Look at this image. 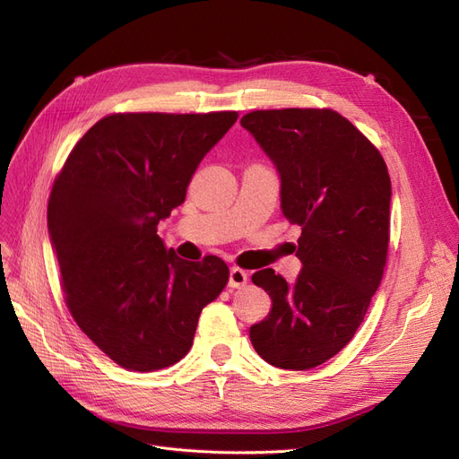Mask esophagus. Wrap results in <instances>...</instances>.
Masks as SVG:
<instances>
[{
	"mask_svg": "<svg viewBox=\"0 0 459 459\" xmlns=\"http://www.w3.org/2000/svg\"><path fill=\"white\" fill-rule=\"evenodd\" d=\"M247 280H248V275H247L245 270H241V268H231L230 270V280H228L230 287H233V289L243 287L247 283Z\"/></svg>",
	"mask_w": 459,
	"mask_h": 459,
	"instance_id": "obj_1",
	"label": "esophagus"
}]
</instances>
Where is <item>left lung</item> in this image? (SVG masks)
Returning <instances> with one entry per match:
<instances>
[{
    "label": "left lung",
    "mask_w": 459,
    "mask_h": 459,
    "mask_svg": "<svg viewBox=\"0 0 459 459\" xmlns=\"http://www.w3.org/2000/svg\"><path fill=\"white\" fill-rule=\"evenodd\" d=\"M281 178V212L302 228V270L253 283L272 299L251 327L255 351L281 369H312L351 342L377 290L391 231V178L381 152L331 108L253 110L241 118Z\"/></svg>",
    "instance_id": "8db88e82"
}]
</instances>
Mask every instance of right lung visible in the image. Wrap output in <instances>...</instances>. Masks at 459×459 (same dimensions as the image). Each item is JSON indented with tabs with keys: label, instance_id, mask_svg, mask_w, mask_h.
<instances>
[{
	"label": "right lung",
	"instance_id": "1",
	"mask_svg": "<svg viewBox=\"0 0 459 459\" xmlns=\"http://www.w3.org/2000/svg\"><path fill=\"white\" fill-rule=\"evenodd\" d=\"M235 120V110L108 115L55 178L48 228L66 307L124 369L179 362L201 310L228 283L224 260H182L164 247L157 226L186 201L199 162Z\"/></svg>",
	"mask_w": 459,
	"mask_h": 459
}]
</instances>
